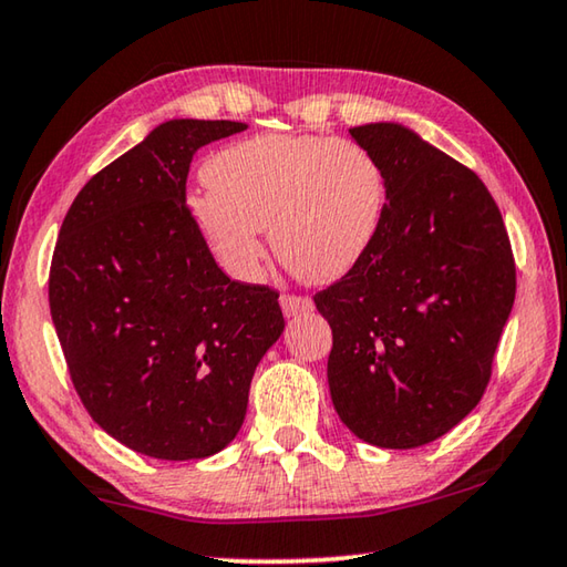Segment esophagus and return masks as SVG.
<instances>
[{
    "instance_id": "obj_1",
    "label": "esophagus",
    "mask_w": 567,
    "mask_h": 567,
    "mask_svg": "<svg viewBox=\"0 0 567 567\" xmlns=\"http://www.w3.org/2000/svg\"><path fill=\"white\" fill-rule=\"evenodd\" d=\"M280 305H282L285 318H300V315H307L315 310L310 297H297V295H282Z\"/></svg>"
}]
</instances>
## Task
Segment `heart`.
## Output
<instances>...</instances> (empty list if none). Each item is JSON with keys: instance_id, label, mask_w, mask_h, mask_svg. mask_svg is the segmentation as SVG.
I'll use <instances>...</instances> for the list:
<instances>
[{"instance_id": "b5f03b06", "label": "heart", "mask_w": 567, "mask_h": 567, "mask_svg": "<svg viewBox=\"0 0 567 567\" xmlns=\"http://www.w3.org/2000/svg\"><path fill=\"white\" fill-rule=\"evenodd\" d=\"M187 215L235 280L260 272L262 233L287 270L312 285L348 275L375 243L385 213L378 159L352 140L265 132L215 152Z\"/></svg>"}]
</instances>
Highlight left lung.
Returning <instances> with one entry per match:
<instances>
[{"label":"left lung","instance_id":"1","mask_svg":"<svg viewBox=\"0 0 567 567\" xmlns=\"http://www.w3.org/2000/svg\"><path fill=\"white\" fill-rule=\"evenodd\" d=\"M350 134L378 159L385 213L368 255L315 295L332 328L330 398L362 443L410 450L483 398L515 302L513 249L473 169L400 122Z\"/></svg>","mask_w":567,"mask_h":567}]
</instances>
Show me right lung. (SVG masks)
<instances>
[{"mask_svg": "<svg viewBox=\"0 0 567 567\" xmlns=\"http://www.w3.org/2000/svg\"><path fill=\"white\" fill-rule=\"evenodd\" d=\"M243 130L157 124L82 187L62 223L56 338L92 420L134 453L199 460L233 443L257 364L285 330L280 295L229 280L185 207L192 155Z\"/></svg>", "mask_w": 567, "mask_h": 567, "instance_id": "obj_1", "label": "right lung"}]
</instances>
